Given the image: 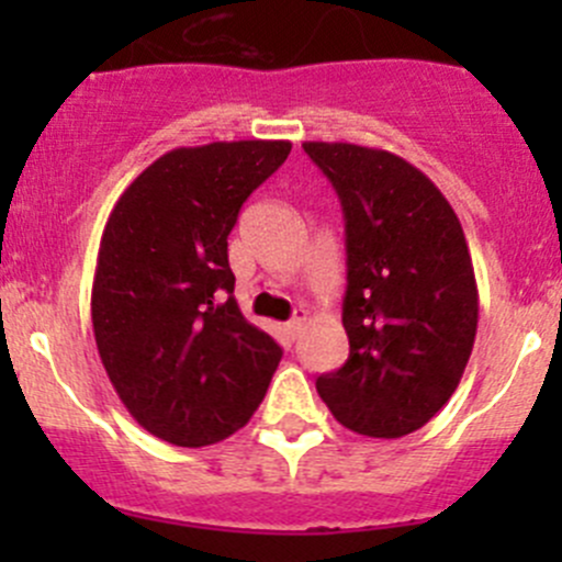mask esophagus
I'll list each match as a JSON object with an SVG mask.
<instances>
[{
	"mask_svg": "<svg viewBox=\"0 0 562 562\" xmlns=\"http://www.w3.org/2000/svg\"><path fill=\"white\" fill-rule=\"evenodd\" d=\"M304 323H307V313H304V310H299V313L288 321V334H291V337H299L304 328Z\"/></svg>",
	"mask_w": 562,
	"mask_h": 562,
	"instance_id": "esophagus-1",
	"label": "esophagus"
}]
</instances>
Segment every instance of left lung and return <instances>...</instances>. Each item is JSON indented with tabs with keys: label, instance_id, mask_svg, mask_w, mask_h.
I'll return each instance as SVG.
<instances>
[{
	"label": "left lung",
	"instance_id": "1",
	"mask_svg": "<svg viewBox=\"0 0 562 562\" xmlns=\"http://www.w3.org/2000/svg\"><path fill=\"white\" fill-rule=\"evenodd\" d=\"M345 214L350 356L317 378L342 427L367 438L416 432L451 400L479 326L462 225L416 166L383 149L307 140Z\"/></svg>",
	"mask_w": 562,
	"mask_h": 562
}]
</instances>
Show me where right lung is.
Listing matches in <instances>:
<instances>
[{
	"instance_id": "add662e5",
	"label": "right lung",
	"mask_w": 562,
	"mask_h": 562,
	"mask_svg": "<svg viewBox=\"0 0 562 562\" xmlns=\"http://www.w3.org/2000/svg\"><path fill=\"white\" fill-rule=\"evenodd\" d=\"M291 140L181 146L122 192L100 239L92 326L130 416L184 449L220 443L263 402L282 348L241 315L228 236Z\"/></svg>"
}]
</instances>
